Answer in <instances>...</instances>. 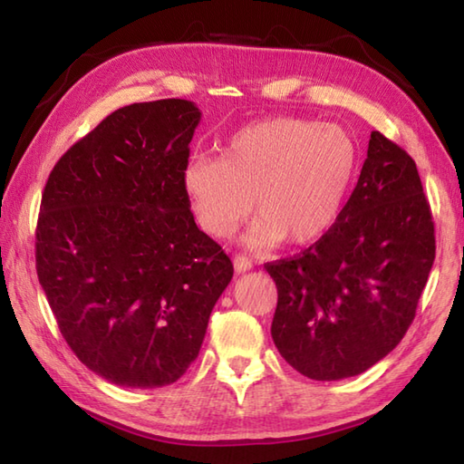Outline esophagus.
I'll return each instance as SVG.
<instances>
[{
  "label": "esophagus",
  "instance_id": "obj_1",
  "mask_svg": "<svg viewBox=\"0 0 464 464\" xmlns=\"http://www.w3.org/2000/svg\"><path fill=\"white\" fill-rule=\"evenodd\" d=\"M233 267L237 273H245V271H249L253 267V261L247 257V255H235Z\"/></svg>",
  "mask_w": 464,
  "mask_h": 464
}]
</instances>
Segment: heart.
Wrapping results in <instances>:
<instances>
[{"mask_svg": "<svg viewBox=\"0 0 464 464\" xmlns=\"http://www.w3.org/2000/svg\"><path fill=\"white\" fill-rule=\"evenodd\" d=\"M359 171V145L347 130L299 117H275L235 133L219 160L193 157L183 189L201 229L231 237L249 213L251 249L287 237L304 245L327 235L344 209Z\"/></svg>", "mask_w": 464, "mask_h": 464, "instance_id": "1", "label": "heart"}]
</instances>
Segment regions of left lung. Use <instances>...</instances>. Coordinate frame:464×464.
I'll list each match as a JSON object with an SVG mask.
<instances>
[{"instance_id": "8db88e82", "label": "left lung", "mask_w": 464, "mask_h": 464, "mask_svg": "<svg viewBox=\"0 0 464 464\" xmlns=\"http://www.w3.org/2000/svg\"><path fill=\"white\" fill-rule=\"evenodd\" d=\"M432 261L435 223L417 165L372 131L333 229L297 257L265 265L277 285L275 347L314 381L364 372L405 337Z\"/></svg>"}]
</instances>
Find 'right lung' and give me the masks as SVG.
Here are the masks:
<instances>
[{
	"label": "right lung",
	"instance_id": "right-lung-1",
	"mask_svg": "<svg viewBox=\"0 0 464 464\" xmlns=\"http://www.w3.org/2000/svg\"><path fill=\"white\" fill-rule=\"evenodd\" d=\"M199 121L187 100L125 105L69 147L45 183L39 285L77 359L120 387L179 379L233 277L183 189Z\"/></svg>",
	"mask_w": 464,
	"mask_h": 464
}]
</instances>
